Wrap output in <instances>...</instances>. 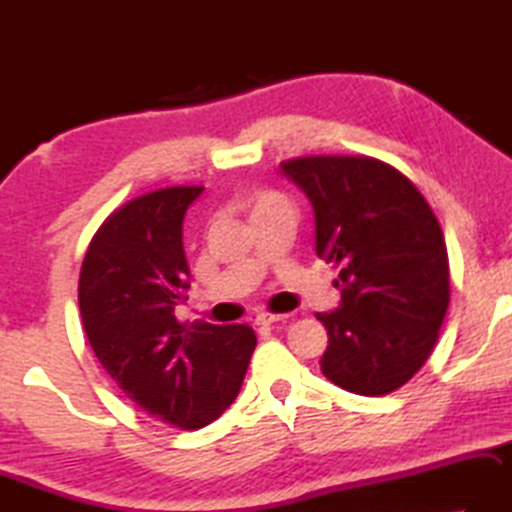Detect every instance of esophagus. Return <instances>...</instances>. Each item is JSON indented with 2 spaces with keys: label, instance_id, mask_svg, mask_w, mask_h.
<instances>
[{
  "label": "esophagus",
  "instance_id": "esophagus-1",
  "mask_svg": "<svg viewBox=\"0 0 512 512\" xmlns=\"http://www.w3.org/2000/svg\"><path fill=\"white\" fill-rule=\"evenodd\" d=\"M288 318V315H280V313H257L255 318V324H259V327H271V324L275 322H284Z\"/></svg>",
  "mask_w": 512,
  "mask_h": 512
}]
</instances>
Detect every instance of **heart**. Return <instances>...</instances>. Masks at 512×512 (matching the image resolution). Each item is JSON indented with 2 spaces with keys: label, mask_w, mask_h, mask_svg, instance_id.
I'll return each mask as SVG.
<instances>
[{
  "label": "heart",
  "mask_w": 512,
  "mask_h": 512,
  "mask_svg": "<svg viewBox=\"0 0 512 512\" xmlns=\"http://www.w3.org/2000/svg\"><path fill=\"white\" fill-rule=\"evenodd\" d=\"M280 203H286V201L277 192H271V190L255 192L253 197H250V212H253V215H257V212L268 210V208H273V206H280Z\"/></svg>",
  "instance_id": "obj_1"
}]
</instances>
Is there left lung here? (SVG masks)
<instances>
[{
  "instance_id": "1",
  "label": "left lung",
  "mask_w": 512,
  "mask_h": 512,
  "mask_svg": "<svg viewBox=\"0 0 512 512\" xmlns=\"http://www.w3.org/2000/svg\"><path fill=\"white\" fill-rule=\"evenodd\" d=\"M282 172L309 197L315 253L336 264L340 306L320 369L360 396L403 387L425 365L450 304L443 230L396 167L371 156H302Z\"/></svg>"
}]
</instances>
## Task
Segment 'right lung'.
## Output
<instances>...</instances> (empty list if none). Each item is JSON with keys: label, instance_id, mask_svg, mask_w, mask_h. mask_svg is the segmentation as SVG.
Segmentation results:
<instances>
[{"label": "right lung", "instance_id": "1", "mask_svg": "<svg viewBox=\"0 0 512 512\" xmlns=\"http://www.w3.org/2000/svg\"><path fill=\"white\" fill-rule=\"evenodd\" d=\"M203 188L154 190L105 219L80 268L82 324L100 365L143 412L181 430L224 414L244 383L257 338L248 324L197 322L188 300L183 219Z\"/></svg>", "mask_w": 512, "mask_h": 512}]
</instances>
